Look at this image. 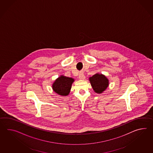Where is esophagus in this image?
<instances>
[{"label":"esophagus","mask_w":153,"mask_h":153,"mask_svg":"<svg viewBox=\"0 0 153 153\" xmlns=\"http://www.w3.org/2000/svg\"><path fill=\"white\" fill-rule=\"evenodd\" d=\"M79 79L81 80H84L85 79V76L83 72H80L79 75Z\"/></svg>","instance_id":"34e87169"}]
</instances>
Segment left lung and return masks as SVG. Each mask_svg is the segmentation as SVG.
Masks as SVG:
<instances>
[{"label":"left lung","mask_w":153,"mask_h":153,"mask_svg":"<svg viewBox=\"0 0 153 153\" xmlns=\"http://www.w3.org/2000/svg\"><path fill=\"white\" fill-rule=\"evenodd\" d=\"M92 88L97 93L100 94L106 89L109 85L108 79L102 74H96L89 78Z\"/></svg>","instance_id":"1"}]
</instances>
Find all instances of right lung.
<instances>
[{"label":"right lung","mask_w":153,"mask_h":153,"mask_svg":"<svg viewBox=\"0 0 153 153\" xmlns=\"http://www.w3.org/2000/svg\"><path fill=\"white\" fill-rule=\"evenodd\" d=\"M74 79L61 75L52 85V88L56 93L61 96L68 95Z\"/></svg>","instance_id":"1"}]
</instances>
